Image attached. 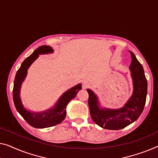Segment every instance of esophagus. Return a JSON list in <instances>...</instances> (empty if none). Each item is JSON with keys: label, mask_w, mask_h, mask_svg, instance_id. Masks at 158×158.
Instances as JSON below:
<instances>
[{"label": "esophagus", "mask_w": 158, "mask_h": 158, "mask_svg": "<svg viewBox=\"0 0 158 158\" xmlns=\"http://www.w3.org/2000/svg\"><path fill=\"white\" fill-rule=\"evenodd\" d=\"M89 86V83L87 81H84L83 82V87L84 89H86L88 88V87Z\"/></svg>", "instance_id": "esophagus-1"}]
</instances>
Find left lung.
<instances>
[{"instance_id": "8db88e82", "label": "left lung", "mask_w": 158, "mask_h": 158, "mask_svg": "<svg viewBox=\"0 0 158 158\" xmlns=\"http://www.w3.org/2000/svg\"><path fill=\"white\" fill-rule=\"evenodd\" d=\"M129 52L132 58L129 69L131 73L133 91L123 107L116 109L102 107L94 91L86 89L89 96V107L91 118L98 126L108 130H120L133 123L142 114L145 104L148 82L144 69L135 55Z\"/></svg>"}]
</instances>
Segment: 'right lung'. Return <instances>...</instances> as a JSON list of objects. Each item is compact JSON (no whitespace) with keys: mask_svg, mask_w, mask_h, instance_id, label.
<instances>
[{"mask_svg":"<svg viewBox=\"0 0 158 158\" xmlns=\"http://www.w3.org/2000/svg\"><path fill=\"white\" fill-rule=\"evenodd\" d=\"M54 49L50 46L43 45L35 49L34 52L27 57L22 63L20 69L16 73L13 90V97L15 106L28 124L36 128H44L56 126L62 123L66 116V108L70 101L77 96L81 89V84L73 86L62 94L53 107L40 112H33L24 107L20 98V89L23 82L26 78L27 69L40 55L51 54Z\"/></svg>","mask_w":158,"mask_h":158,"instance_id":"add662e5","label":"right lung"}]
</instances>
